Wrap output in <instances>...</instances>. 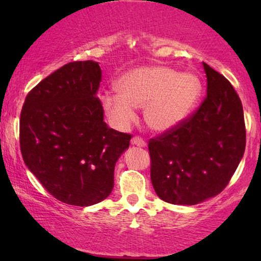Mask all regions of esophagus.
I'll return each instance as SVG.
<instances>
[{
	"mask_svg": "<svg viewBox=\"0 0 261 261\" xmlns=\"http://www.w3.org/2000/svg\"><path fill=\"white\" fill-rule=\"evenodd\" d=\"M131 143L135 146H137V147H145L146 146V141L140 136H135L134 139L131 140Z\"/></svg>",
	"mask_w": 261,
	"mask_h": 261,
	"instance_id": "1",
	"label": "esophagus"
}]
</instances>
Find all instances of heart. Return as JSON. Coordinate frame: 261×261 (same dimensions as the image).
Returning a JSON list of instances; mask_svg holds the SVG:
<instances>
[{"instance_id":"1","label":"heart","mask_w":261,"mask_h":261,"mask_svg":"<svg viewBox=\"0 0 261 261\" xmlns=\"http://www.w3.org/2000/svg\"><path fill=\"white\" fill-rule=\"evenodd\" d=\"M115 88L118 94L104 93L100 97L104 112L115 126H128L136 118L134 108H143L148 127L164 133L190 114L201 93V83L193 73L152 65L128 71Z\"/></svg>"}]
</instances>
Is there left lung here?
<instances>
[{
  "label": "left lung",
  "instance_id": "left-lung-1",
  "mask_svg": "<svg viewBox=\"0 0 261 261\" xmlns=\"http://www.w3.org/2000/svg\"><path fill=\"white\" fill-rule=\"evenodd\" d=\"M207 94L189 118L148 142L155 194L196 205L227 187L244 154L242 101L228 80L202 62Z\"/></svg>",
  "mask_w": 261,
  "mask_h": 261
}]
</instances>
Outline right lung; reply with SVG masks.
I'll return each mask as SVG.
<instances>
[{
	"label": "right lung",
	"mask_w": 261,
	"mask_h": 261,
	"mask_svg": "<svg viewBox=\"0 0 261 261\" xmlns=\"http://www.w3.org/2000/svg\"><path fill=\"white\" fill-rule=\"evenodd\" d=\"M98 62L73 61L27 95L19 121L23 161L47 193L67 205L91 206L114 188L116 161L131 135L110 128L97 97Z\"/></svg>",
	"instance_id": "add662e5"
}]
</instances>
